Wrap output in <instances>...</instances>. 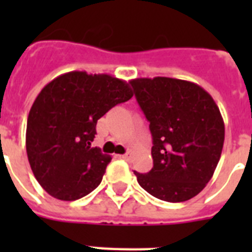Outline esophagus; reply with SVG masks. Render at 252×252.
Masks as SVG:
<instances>
[{"instance_id": "34e87169", "label": "esophagus", "mask_w": 252, "mask_h": 252, "mask_svg": "<svg viewBox=\"0 0 252 252\" xmlns=\"http://www.w3.org/2000/svg\"><path fill=\"white\" fill-rule=\"evenodd\" d=\"M129 153H126V154H123V156H120V158H123V159H129Z\"/></svg>"}]
</instances>
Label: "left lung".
Here are the masks:
<instances>
[{
    "label": "left lung",
    "instance_id": "obj_1",
    "mask_svg": "<svg viewBox=\"0 0 252 252\" xmlns=\"http://www.w3.org/2000/svg\"><path fill=\"white\" fill-rule=\"evenodd\" d=\"M153 137V168L134 171L138 184L168 203L203 191L222 152L225 124L209 93L189 81L168 77L130 81Z\"/></svg>",
    "mask_w": 252,
    "mask_h": 252
}]
</instances>
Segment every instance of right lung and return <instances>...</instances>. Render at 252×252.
I'll return each mask as SVG.
<instances>
[{"mask_svg": "<svg viewBox=\"0 0 252 252\" xmlns=\"http://www.w3.org/2000/svg\"><path fill=\"white\" fill-rule=\"evenodd\" d=\"M132 96L126 81L78 70L64 73L41 89L27 118L26 150L47 193L73 201L98 187L111 157L91 146L96 122Z\"/></svg>", "mask_w": 252, "mask_h": 252, "instance_id": "1", "label": "right lung"}]
</instances>
